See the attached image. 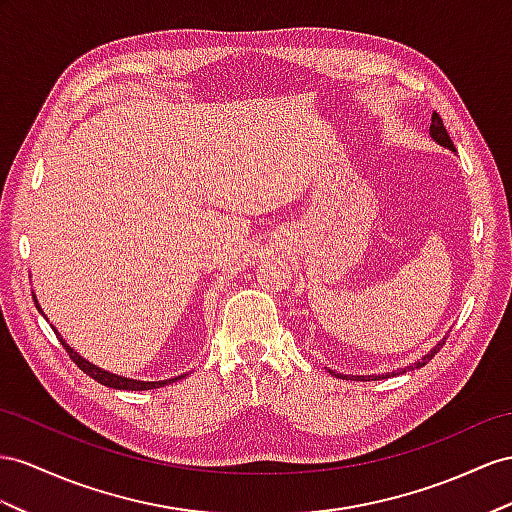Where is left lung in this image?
<instances>
[{
  "label": "left lung",
  "mask_w": 512,
  "mask_h": 512,
  "mask_svg": "<svg viewBox=\"0 0 512 512\" xmlns=\"http://www.w3.org/2000/svg\"><path fill=\"white\" fill-rule=\"evenodd\" d=\"M430 136L435 138L439 144H443V147H448V149H452L454 151V144H452V138H450V134H448V129H445V125H443V119L441 116L435 112L432 114V125H430ZM443 344L445 342H441V344H437L435 348H432L426 357H422L419 359L417 363H413V365H409V368H404V370H398V374H404V372H409V370H415V368H424V365L437 355V352L443 348ZM331 374H335V372H331ZM337 378L342 376V374H335ZM387 376H396V372H391V374H383V376H378V378H387ZM346 381L350 376H344ZM355 378H361V381H370V378H376V376H355Z\"/></svg>",
  "instance_id": "8db88e82"
}]
</instances>
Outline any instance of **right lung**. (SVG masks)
Returning a JSON list of instances; mask_svg holds the SVG:
<instances>
[{
  "label": "right lung",
  "instance_id": "add662e5",
  "mask_svg": "<svg viewBox=\"0 0 512 512\" xmlns=\"http://www.w3.org/2000/svg\"><path fill=\"white\" fill-rule=\"evenodd\" d=\"M34 305H36V309L41 311V305H38V300H36V296H34ZM56 331V329H54ZM56 335H58V339L62 342V346H64V350L69 352V357L73 359V363L77 365V368H80L82 372H86L90 378H95L97 383H101V385H106V387H114V389H129V391H144V389H155V387H164V385H168L170 381H155V383H144V381H131V378H123V376H116V374H110V372H106V370H101V368H97V365H93L90 361H86V359H82L80 355H77V352L64 342V339L60 337V333L56 331ZM179 378H183V376H179ZM179 378H173V381H179Z\"/></svg>",
  "mask_w": 512,
  "mask_h": 512
}]
</instances>
